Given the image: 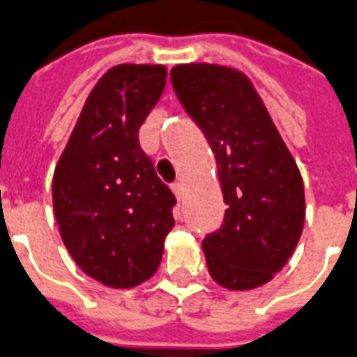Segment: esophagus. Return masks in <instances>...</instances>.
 Returning <instances> with one entry per match:
<instances>
[{
    "label": "esophagus",
    "mask_w": 357,
    "mask_h": 357,
    "mask_svg": "<svg viewBox=\"0 0 357 357\" xmlns=\"http://www.w3.org/2000/svg\"><path fill=\"white\" fill-rule=\"evenodd\" d=\"M171 188H173L176 199H183L184 198V184L183 183H174L173 186H171Z\"/></svg>",
    "instance_id": "34e87169"
}]
</instances>
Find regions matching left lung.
Instances as JSON below:
<instances>
[{"mask_svg":"<svg viewBox=\"0 0 357 357\" xmlns=\"http://www.w3.org/2000/svg\"><path fill=\"white\" fill-rule=\"evenodd\" d=\"M178 102L211 146L227 204L202 246L221 287L250 290L279 273L304 229V183L261 98L240 70L190 63L171 70Z\"/></svg>","mask_w":357,"mask_h":357,"instance_id":"obj_1","label":"left lung"}]
</instances>
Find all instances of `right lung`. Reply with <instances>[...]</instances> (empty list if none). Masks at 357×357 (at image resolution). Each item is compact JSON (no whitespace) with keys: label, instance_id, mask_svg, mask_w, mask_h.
<instances>
[{"label":"right lung","instance_id":"right-lung-1","mask_svg":"<svg viewBox=\"0 0 357 357\" xmlns=\"http://www.w3.org/2000/svg\"><path fill=\"white\" fill-rule=\"evenodd\" d=\"M167 69L117 65L88 96L53 173V211L77 265L105 287L130 288L158 271L174 225L173 192L138 142Z\"/></svg>","mask_w":357,"mask_h":357}]
</instances>
